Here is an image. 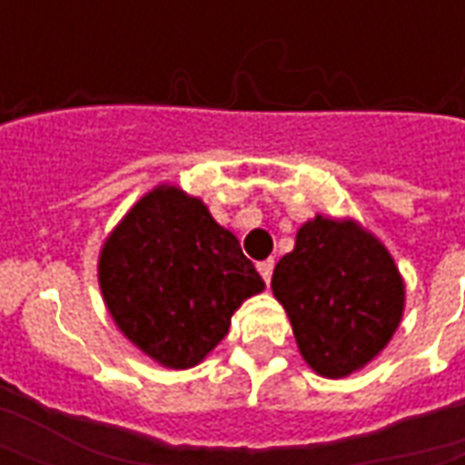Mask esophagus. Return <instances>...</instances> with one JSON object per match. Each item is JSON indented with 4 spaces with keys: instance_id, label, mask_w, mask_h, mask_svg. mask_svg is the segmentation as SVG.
<instances>
[{
    "instance_id": "34e87169",
    "label": "esophagus",
    "mask_w": 465,
    "mask_h": 465,
    "mask_svg": "<svg viewBox=\"0 0 465 465\" xmlns=\"http://www.w3.org/2000/svg\"><path fill=\"white\" fill-rule=\"evenodd\" d=\"M256 269H259V273H262V279L266 283L272 282V273H273V262L272 259H266V262H259L256 263Z\"/></svg>"
}]
</instances>
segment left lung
I'll return each instance as SVG.
<instances>
[{"mask_svg":"<svg viewBox=\"0 0 465 465\" xmlns=\"http://www.w3.org/2000/svg\"><path fill=\"white\" fill-rule=\"evenodd\" d=\"M273 296L289 313L299 351L319 376L363 369L403 316V282L386 246L359 223L316 216L276 263Z\"/></svg>","mask_w":465,"mask_h":465,"instance_id":"left-lung-1","label":"left lung"}]
</instances>
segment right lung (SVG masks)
Masks as SVG:
<instances>
[{
  "mask_svg": "<svg viewBox=\"0 0 465 465\" xmlns=\"http://www.w3.org/2000/svg\"><path fill=\"white\" fill-rule=\"evenodd\" d=\"M99 286L122 333L166 369H192L229 333L263 279L202 199L156 186L99 256Z\"/></svg>",
  "mask_w": 465,
  "mask_h": 465,
  "instance_id": "obj_1",
  "label": "right lung"
}]
</instances>
